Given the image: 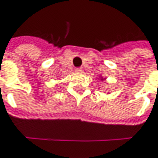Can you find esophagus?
<instances>
[{
	"label": "esophagus",
	"instance_id": "1",
	"mask_svg": "<svg viewBox=\"0 0 158 158\" xmlns=\"http://www.w3.org/2000/svg\"><path fill=\"white\" fill-rule=\"evenodd\" d=\"M75 71H76V73H81L83 72L82 68H76V70H75Z\"/></svg>",
	"mask_w": 158,
	"mask_h": 158
}]
</instances>
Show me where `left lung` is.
I'll use <instances>...</instances> for the list:
<instances>
[{"instance_id":"8db88e82","label":"left lung","mask_w":158,"mask_h":158,"mask_svg":"<svg viewBox=\"0 0 158 158\" xmlns=\"http://www.w3.org/2000/svg\"><path fill=\"white\" fill-rule=\"evenodd\" d=\"M99 79H101V80H104V79H106V78H103V77H101V76H100V78Z\"/></svg>"}]
</instances>
